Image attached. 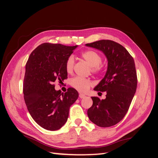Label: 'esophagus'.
<instances>
[{
    "instance_id": "esophagus-1",
    "label": "esophagus",
    "mask_w": 158,
    "mask_h": 158,
    "mask_svg": "<svg viewBox=\"0 0 158 158\" xmlns=\"http://www.w3.org/2000/svg\"><path fill=\"white\" fill-rule=\"evenodd\" d=\"M85 97V95L83 94H79V98H83Z\"/></svg>"
}]
</instances>
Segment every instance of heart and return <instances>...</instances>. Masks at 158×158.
<instances>
[{
  "mask_svg": "<svg viewBox=\"0 0 158 158\" xmlns=\"http://www.w3.org/2000/svg\"><path fill=\"white\" fill-rule=\"evenodd\" d=\"M83 59L89 64L91 66V71L94 74H99L102 70L101 55L95 50H86L81 53ZM75 65V59L73 56H70L66 59L65 63V68L68 73H72ZM93 84L92 81L89 79L83 78L80 77H75L70 80V85L73 88L80 92H85L90 88Z\"/></svg>",
  "mask_w": 158,
  "mask_h": 158,
  "instance_id": "obj_1",
  "label": "heart"
}]
</instances>
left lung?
I'll use <instances>...</instances> for the list:
<instances>
[{
    "label": "left lung",
    "mask_w": 158,
    "mask_h": 158,
    "mask_svg": "<svg viewBox=\"0 0 158 158\" xmlns=\"http://www.w3.org/2000/svg\"><path fill=\"white\" fill-rule=\"evenodd\" d=\"M86 46L102 51L108 60L105 77L94 88L106 92V98L92 97L93 105L88 110L92 122L102 127L113 126L126 115L137 87L136 67L132 56L119 43L100 40Z\"/></svg>",
    "instance_id": "left-lung-1"
}]
</instances>
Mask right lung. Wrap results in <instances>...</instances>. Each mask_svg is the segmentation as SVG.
Listing matches in <instances>:
<instances>
[{"label":"right lung","mask_w":158,"mask_h":158,"mask_svg":"<svg viewBox=\"0 0 158 158\" xmlns=\"http://www.w3.org/2000/svg\"><path fill=\"white\" fill-rule=\"evenodd\" d=\"M77 47L43 43L31 53L26 62L23 98L33 119L44 129L61 128L68 119L70 106L78 98L75 89L69 88L62 93L56 91L53 84L67 79L65 63Z\"/></svg>","instance_id":"right-lung-1"}]
</instances>
